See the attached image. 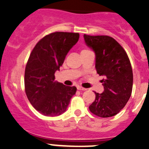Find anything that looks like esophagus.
I'll use <instances>...</instances> for the list:
<instances>
[{
	"mask_svg": "<svg viewBox=\"0 0 149 149\" xmlns=\"http://www.w3.org/2000/svg\"><path fill=\"white\" fill-rule=\"evenodd\" d=\"M77 90H80V91H86V90H87L86 88H85L82 87V86H77Z\"/></svg>",
	"mask_w": 149,
	"mask_h": 149,
	"instance_id": "1",
	"label": "esophagus"
}]
</instances>
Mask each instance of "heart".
<instances>
[{
    "label": "heart",
    "instance_id": "heart-1",
    "mask_svg": "<svg viewBox=\"0 0 149 149\" xmlns=\"http://www.w3.org/2000/svg\"><path fill=\"white\" fill-rule=\"evenodd\" d=\"M88 50H90V49H86V48H85V49H83V50H82V52H85V51H88Z\"/></svg>",
    "mask_w": 149,
    "mask_h": 149
}]
</instances>
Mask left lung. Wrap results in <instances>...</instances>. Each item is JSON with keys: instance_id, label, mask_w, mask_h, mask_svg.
<instances>
[{"instance_id": "8db88e82", "label": "left lung", "mask_w": 149, "mask_h": 149, "mask_svg": "<svg viewBox=\"0 0 149 149\" xmlns=\"http://www.w3.org/2000/svg\"><path fill=\"white\" fill-rule=\"evenodd\" d=\"M86 45L96 54V69L104 79L102 93L95 92L94 102L89 106L93 114L109 118L118 114L132 94L133 73L127 52L121 45L109 36L84 34Z\"/></svg>"}]
</instances>
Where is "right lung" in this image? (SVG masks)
<instances>
[{
    "mask_svg": "<svg viewBox=\"0 0 149 149\" xmlns=\"http://www.w3.org/2000/svg\"><path fill=\"white\" fill-rule=\"evenodd\" d=\"M79 37L78 33H49L37 42L30 54L25 70V91L31 104L44 116L64 113L75 94V86H66L54 80L55 72Z\"/></svg>",
    "mask_w": 149,
    "mask_h": 149,
    "instance_id": "1",
    "label": "right lung"
}]
</instances>
